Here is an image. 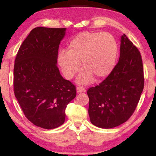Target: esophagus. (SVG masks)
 Returning a JSON list of instances; mask_svg holds the SVG:
<instances>
[{
  "label": "esophagus",
  "instance_id": "1",
  "mask_svg": "<svg viewBox=\"0 0 156 156\" xmlns=\"http://www.w3.org/2000/svg\"><path fill=\"white\" fill-rule=\"evenodd\" d=\"M85 91H86V90H85V89L83 88V87H76V92L78 94L85 92Z\"/></svg>",
  "mask_w": 156,
  "mask_h": 156
}]
</instances>
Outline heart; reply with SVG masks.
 Instances as JSON below:
<instances>
[{"mask_svg": "<svg viewBox=\"0 0 156 156\" xmlns=\"http://www.w3.org/2000/svg\"><path fill=\"white\" fill-rule=\"evenodd\" d=\"M118 45L108 33L84 32L76 35L68 44V51L57 54V64L64 76L73 78L80 71V62L84 69L78 76L80 84H87L109 75L116 65Z\"/></svg>", "mask_w": 156, "mask_h": 156, "instance_id": "obj_1", "label": "heart"}]
</instances>
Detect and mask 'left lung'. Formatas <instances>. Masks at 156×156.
Returning <instances> with one entry per match:
<instances>
[{"instance_id": "left-lung-1", "label": "left lung", "mask_w": 156, "mask_h": 156, "mask_svg": "<svg viewBox=\"0 0 156 156\" xmlns=\"http://www.w3.org/2000/svg\"><path fill=\"white\" fill-rule=\"evenodd\" d=\"M144 87L141 55L123 34L117 65L106 80L87 91L91 123L112 129L126 122L135 111Z\"/></svg>"}]
</instances>
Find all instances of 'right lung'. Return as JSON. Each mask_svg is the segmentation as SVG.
Listing matches in <instances>:
<instances>
[{"label": "right lung", "mask_w": 156, "mask_h": 156, "mask_svg": "<svg viewBox=\"0 0 156 156\" xmlns=\"http://www.w3.org/2000/svg\"><path fill=\"white\" fill-rule=\"evenodd\" d=\"M67 28L32 30L15 59L14 93L25 116L37 126L53 129L62 125L65 108L76 88L57 67L59 45Z\"/></svg>", "instance_id": "right-lung-1"}]
</instances>
